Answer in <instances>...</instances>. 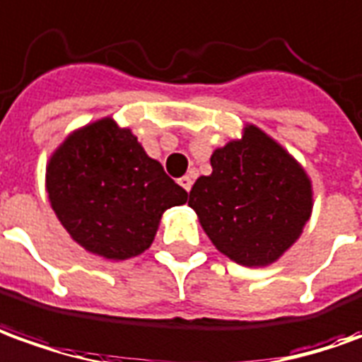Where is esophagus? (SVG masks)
Instances as JSON below:
<instances>
[{"instance_id": "obj_1", "label": "esophagus", "mask_w": 362, "mask_h": 362, "mask_svg": "<svg viewBox=\"0 0 362 362\" xmlns=\"http://www.w3.org/2000/svg\"><path fill=\"white\" fill-rule=\"evenodd\" d=\"M179 185L183 187L187 193H189V191H191V187H193V177H191V175L181 177V179H179Z\"/></svg>"}]
</instances>
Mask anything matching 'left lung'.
<instances>
[{
	"instance_id": "left-lung-1",
	"label": "left lung",
	"mask_w": 362,
	"mask_h": 362,
	"mask_svg": "<svg viewBox=\"0 0 362 362\" xmlns=\"http://www.w3.org/2000/svg\"><path fill=\"white\" fill-rule=\"evenodd\" d=\"M189 206L218 252L248 268L270 266L300 238L313 209L305 169L266 132L246 124L211 156Z\"/></svg>"
}]
</instances>
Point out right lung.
<instances>
[{"label":"right lung","mask_w":362,"mask_h":362,"mask_svg":"<svg viewBox=\"0 0 362 362\" xmlns=\"http://www.w3.org/2000/svg\"><path fill=\"white\" fill-rule=\"evenodd\" d=\"M45 185L72 240L116 262L148 250L163 213L189 197L112 118L74 129L52 151Z\"/></svg>","instance_id":"1"}]
</instances>
